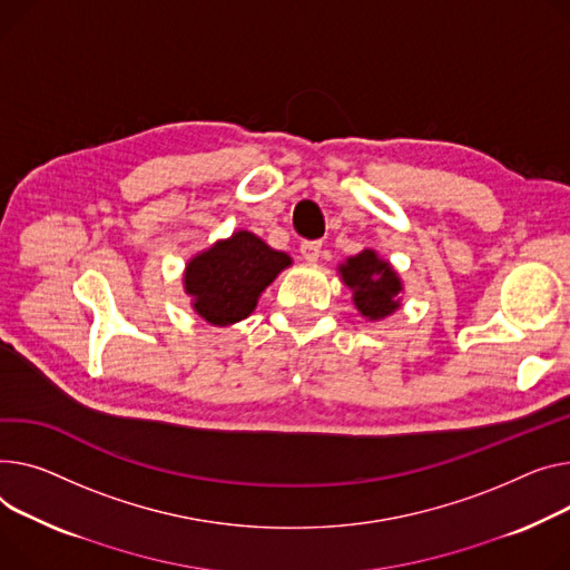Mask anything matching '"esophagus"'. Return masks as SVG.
<instances>
[{"instance_id":"1","label":"esophagus","mask_w":570,"mask_h":570,"mask_svg":"<svg viewBox=\"0 0 570 570\" xmlns=\"http://www.w3.org/2000/svg\"><path fill=\"white\" fill-rule=\"evenodd\" d=\"M299 254H302V258L309 261V263L318 261V256H321V240H305V243L299 245Z\"/></svg>"}]
</instances>
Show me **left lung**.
I'll return each mask as SVG.
<instances>
[{"label": "left lung", "instance_id": "1", "mask_svg": "<svg viewBox=\"0 0 570 570\" xmlns=\"http://www.w3.org/2000/svg\"><path fill=\"white\" fill-rule=\"evenodd\" d=\"M341 282L353 291V305L366 321H383L401 309L403 282L394 265L375 249L366 247L348 256L336 268Z\"/></svg>", "mask_w": 570, "mask_h": 570}]
</instances>
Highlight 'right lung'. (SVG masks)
I'll return each mask as SVG.
<instances>
[{
    "label": "right lung",
    "mask_w": 570,
    "mask_h": 570,
    "mask_svg": "<svg viewBox=\"0 0 570 570\" xmlns=\"http://www.w3.org/2000/svg\"><path fill=\"white\" fill-rule=\"evenodd\" d=\"M291 263L286 252L240 229L187 261L183 288L197 316L215 327H226L245 321L256 309L261 293Z\"/></svg>",
    "instance_id": "obj_1"
}]
</instances>
